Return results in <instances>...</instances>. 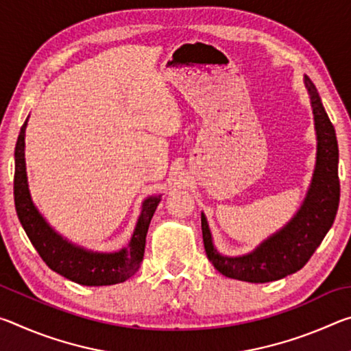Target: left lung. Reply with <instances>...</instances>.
<instances>
[{"mask_svg":"<svg viewBox=\"0 0 351 351\" xmlns=\"http://www.w3.org/2000/svg\"><path fill=\"white\" fill-rule=\"evenodd\" d=\"M304 82L311 100L317 153L310 189L295 215L280 230L260 243L252 252L229 257L219 254L213 246L209 224L204 213H201L207 258L226 277L251 283H266L294 274L311 258L336 218L341 197L336 132L314 83L306 75Z\"/></svg>","mask_w":351,"mask_h":351,"instance_id":"obj_1","label":"left lung"}]
</instances>
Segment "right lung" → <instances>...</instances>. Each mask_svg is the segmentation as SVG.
<instances>
[{"instance_id":"obj_1","label":"right lung","mask_w":351,"mask_h":351,"mask_svg":"<svg viewBox=\"0 0 351 351\" xmlns=\"http://www.w3.org/2000/svg\"><path fill=\"white\" fill-rule=\"evenodd\" d=\"M26 127L27 119L20 130L15 147L14 198L16 215L34 247L52 271L79 285L104 287V285L125 282L127 278L134 276L144 258L148 226L161 201V195L144 199L132 240L121 251L94 252L74 245L57 234L32 203L25 161Z\"/></svg>"}]
</instances>
